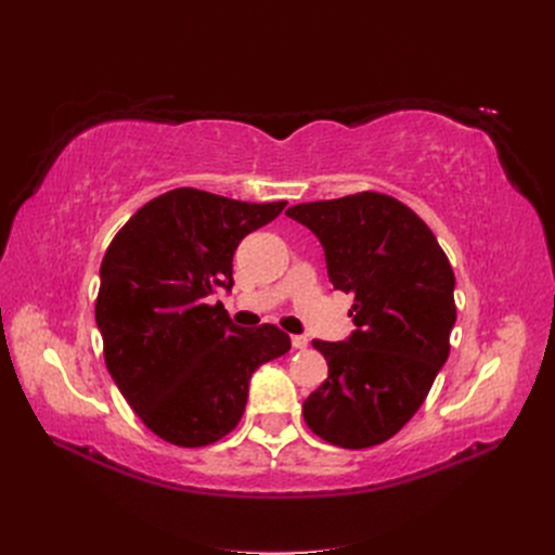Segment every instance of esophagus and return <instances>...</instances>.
<instances>
[{
    "label": "esophagus",
    "instance_id": "1",
    "mask_svg": "<svg viewBox=\"0 0 555 555\" xmlns=\"http://www.w3.org/2000/svg\"><path fill=\"white\" fill-rule=\"evenodd\" d=\"M292 345H294V349H306L308 347V338H306V335H294Z\"/></svg>",
    "mask_w": 555,
    "mask_h": 555
}]
</instances>
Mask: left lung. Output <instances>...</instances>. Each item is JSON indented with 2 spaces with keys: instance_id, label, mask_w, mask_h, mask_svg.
I'll list each match as a JSON object with an SVG mask.
<instances>
[{
  "instance_id": "obj_1",
  "label": "left lung",
  "mask_w": 555,
  "mask_h": 555,
  "mask_svg": "<svg viewBox=\"0 0 555 555\" xmlns=\"http://www.w3.org/2000/svg\"><path fill=\"white\" fill-rule=\"evenodd\" d=\"M287 215L324 245L333 287L354 296L351 338L312 340L328 377L304 402L306 424L343 449L382 444L422 408L449 357L451 263L422 217L389 194L312 201Z\"/></svg>"
}]
</instances>
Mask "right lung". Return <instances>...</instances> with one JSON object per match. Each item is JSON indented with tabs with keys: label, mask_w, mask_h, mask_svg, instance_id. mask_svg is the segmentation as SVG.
Returning <instances> with one entry per match:
<instances>
[{
	"label": "right lung",
	"mask_w": 555,
	"mask_h": 555,
	"mask_svg": "<svg viewBox=\"0 0 555 555\" xmlns=\"http://www.w3.org/2000/svg\"><path fill=\"white\" fill-rule=\"evenodd\" d=\"M284 206L178 188L147 201L111 241L94 304L104 361L164 442L222 440L245 412L251 373L289 351L287 333L238 328L210 298L231 289L238 243Z\"/></svg>",
	"instance_id": "add662e5"
}]
</instances>
